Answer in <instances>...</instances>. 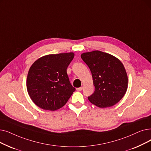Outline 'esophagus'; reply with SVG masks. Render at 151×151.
<instances>
[{"label": "esophagus", "mask_w": 151, "mask_h": 151, "mask_svg": "<svg viewBox=\"0 0 151 151\" xmlns=\"http://www.w3.org/2000/svg\"><path fill=\"white\" fill-rule=\"evenodd\" d=\"M76 90L78 91H81V90H83V87H80V88H76Z\"/></svg>", "instance_id": "34e87169"}]
</instances>
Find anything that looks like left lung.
Listing matches in <instances>:
<instances>
[{
	"label": "left lung",
	"mask_w": 151,
	"mask_h": 151,
	"mask_svg": "<svg viewBox=\"0 0 151 151\" xmlns=\"http://www.w3.org/2000/svg\"><path fill=\"white\" fill-rule=\"evenodd\" d=\"M81 57L91 70L95 87L94 93L88 97L89 102L100 108L112 107L119 102L128 85L127 71L121 61L99 50L84 52Z\"/></svg>",
	"instance_id": "8db88e82"
}]
</instances>
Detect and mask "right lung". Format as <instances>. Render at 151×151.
<instances>
[{
    "instance_id": "obj_1",
    "label": "right lung",
    "mask_w": 151,
    "mask_h": 151,
    "mask_svg": "<svg viewBox=\"0 0 151 151\" xmlns=\"http://www.w3.org/2000/svg\"><path fill=\"white\" fill-rule=\"evenodd\" d=\"M73 52L40 57L31 66L27 80L28 94L37 106L55 111L64 106L75 91L67 73Z\"/></svg>"
}]
</instances>
